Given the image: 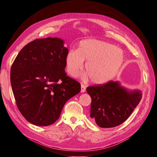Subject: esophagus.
Returning <instances> with one entry per match:
<instances>
[{"instance_id":"34e87169","label":"esophagus","mask_w":157,"mask_h":157,"mask_svg":"<svg viewBox=\"0 0 157 157\" xmlns=\"http://www.w3.org/2000/svg\"><path fill=\"white\" fill-rule=\"evenodd\" d=\"M86 86L84 84H82L81 85V92L82 93H84L86 92Z\"/></svg>"}]
</instances>
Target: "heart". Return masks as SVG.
Wrapping results in <instances>:
<instances>
[{"instance_id": "1", "label": "heart", "mask_w": 157, "mask_h": 157, "mask_svg": "<svg viewBox=\"0 0 157 157\" xmlns=\"http://www.w3.org/2000/svg\"><path fill=\"white\" fill-rule=\"evenodd\" d=\"M123 60V51L115 45L98 40L87 39L79 42L77 49L69 50L65 61L67 71L72 77L79 74L86 61L85 78L89 77L95 84H103L114 78Z\"/></svg>"}]
</instances>
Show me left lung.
<instances>
[{
  "label": "left lung",
  "mask_w": 157,
  "mask_h": 157,
  "mask_svg": "<svg viewBox=\"0 0 157 157\" xmlns=\"http://www.w3.org/2000/svg\"><path fill=\"white\" fill-rule=\"evenodd\" d=\"M92 98L90 117L99 127L110 128L121 125L128 119L140 102V90H129L117 81L86 89Z\"/></svg>",
  "instance_id": "8db88e82"
}]
</instances>
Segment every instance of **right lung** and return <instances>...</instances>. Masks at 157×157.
<instances>
[{"instance_id":"add662e5","label":"right lung","mask_w":157,"mask_h":157,"mask_svg":"<svg viewBox=\"0 0 157 157\" xmlns=\"http://www.w3.org/2000/svg\"><path fill=\"white\" fill-rule=\"evenodd\" d=\"M68 52L59 38L36 39L17 56L11 69V84L17 106L33 125L47 126L57 120L65 102L81 85L65 73Z\"/></svg>"}]
</instances>
